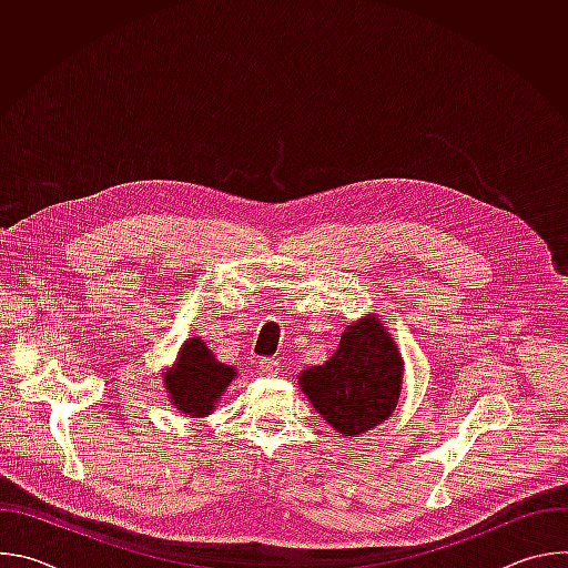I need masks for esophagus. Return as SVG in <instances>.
Segmentation results:
<instances>
[{"label":"esophagus","mask_w":568,"mask_h":568,"mask_svg":"<svg viewBox=\"0 0 568 568\" xmlns=\"http://www.w3.org/2000/svg\"><path fill=\"white\" fill-rule=\"evenodd\" d=\"M258 366L263 373H278V359H274V357L258 359Z\"/></svg>","instance_id":"obj_1"}]
</instances>
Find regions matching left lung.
<instances>
[{
    "label": "left lung",
    "mask_w": 568,
    "mask_h": 568,
    "mask_svg": "<svg viewBox=\"0 0 568 568\" xmlns=\"http://www.w3.org/2000/svg\"><path fill=\"white\" fill-rule=\"evenodd\" d=\"M298 382L323 420L335 432L355 436L393 414L402 386V357L379 321L368 318L351 326L337 353L323 366L305 368Z\"/></svg>",
    "instance_id": "1"
}]
</instances>
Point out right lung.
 <instances>
[{
  "label": "right lung",
  "mask_w": 568,
  "mask_h": 568,
  "mask_svg": "<svg viewBox=\"0 0 568 568\" xmlns=\"http://www.w3.org/2000/svg\"><path fill=\"white\" fill-rule=\"evenodd\" d=\"M235 368L220 364L202 339H189L173 373L166 377L175 409L186 416H206L215 397L229 386Z\"/></svg>",
  "instance_id": "obj_1"
}]
</instances>
